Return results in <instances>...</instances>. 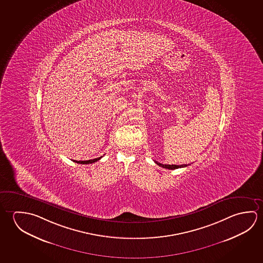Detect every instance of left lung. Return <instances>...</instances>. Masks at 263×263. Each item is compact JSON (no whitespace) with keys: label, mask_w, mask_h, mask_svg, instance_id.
<instances>
[{"label":"left lung","mask_w":263,"mask_h":263,"mask_svg":"<svg viewBox=\"0 0 263 263\" xmlns=\"http://www.w3.org/2000/svg\"><path fill=\"white\" fill-rule=\"evenodd\" d=\"M155 162L158 164L159 166H160V167H162V168H168V170H175V168H184V167H187L188 165H190V164H182V165H167V164L159 163L158 161H155Z\"/></svg>","instance_id":"8db88e82"}]
</instances>
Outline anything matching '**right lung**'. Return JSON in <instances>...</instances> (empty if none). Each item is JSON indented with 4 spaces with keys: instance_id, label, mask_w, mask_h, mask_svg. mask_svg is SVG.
Returning <instances> with one entry per match:
<instances>
[{
    "instance_id": "1",
    "label": "right lung",
    "mask_w": 263,
    "mask_h": 263,
    "mask_svg": "<svg viewBox=\"0 0 263 263\" xmlns=\"http://www.w3.org/2000/svg\"><path fill=\"white\" fill-rule=\"evenodd\" d=\"M102 159V157H99V158H96V159H89V160H73L74 162H77V163L80 164H90L93 163V162H96V161H98L99 159Z\"/></svg>"
}]
</instances>
